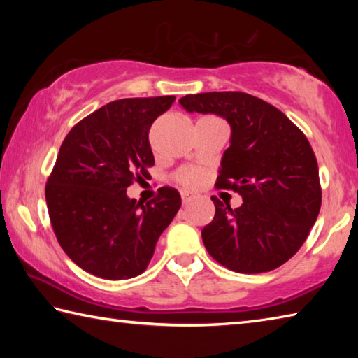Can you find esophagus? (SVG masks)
I'll use <instances>...</instances> for the list:
<instances>
[{
  "mask_svg": "<svg viewBox=\"0 0 358 358\" xmlns=\"http://www.w3.org/2000/svg\"><path fill=\"white\" fill-rule=\"evenodd\" d=\"M191 199H192V196L189 192H186V191H181V201H183V205H187L191 202Z\"/></svg>",
  "mask_w": 358,
  "mask_h": 358,
  "instance_id": "obj_1",
  "label": "esophagus"
}]
</instances>
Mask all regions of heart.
Returning a JSON list of instances; mask_svg holds the SVG:
<instances>
[{
    "instance_id": "b5f03b06",
    "label": "heart",
    "mask_w": 358,
    "mask_h": 358,
    "mask_svg": "<svg viewBox=\"0 0 358 358\" xmlns=\"http://www.w3.org/2000/svg\"><path fill=\"white\" fill-rule=\"evenodd\" d=\"M203 173L201 171H197V169H185V171H181L180 173V183L189 187V189H196V187L203 183Z\"/></svg>"
}]
</instances>
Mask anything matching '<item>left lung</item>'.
I'll return each instance as SVG.
<instances>
[{
  "label": "left lung",
  "instance_id": "8db88e82",
  "mask_svg": "<svg viewBox=\"0 0 358 358\" xmlns=\"http://www.w3.org/2000/svg\"><path fill=\"white\" fill-rule=\"evenodd\" d=\"M189 113H213L230 126L216 186L237 191L230 208L215 196L213 221L202 229L210 256L237 273H264L294 256L317 220L322 191L316 156L286 115L240 92L187 94Z\"/></svg>",
  "mask_w": 358,
  "mask_h": 358
}]
</instances>
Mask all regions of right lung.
I'll return each mask as SVG.
<instances>
[{"label": "right lung", "instance_id": "right-lung-1", "mask_svg": "<svg viewBox=\"0 0 358 358\" xmlns=\"http://www.w3.org/2000/svg\"><path fill=\"white\" fill-rule=\"evenodd\" d=\"M175 96L113 101L88 115L66 136L45 202L53 232L72 262L102 280L143 273L157 238L181 207L173 187H161L147 205L128 186L155 164L148 131Z\"/></svg>", "mask_w": 358, "mask_h": 358}]
</instances>
